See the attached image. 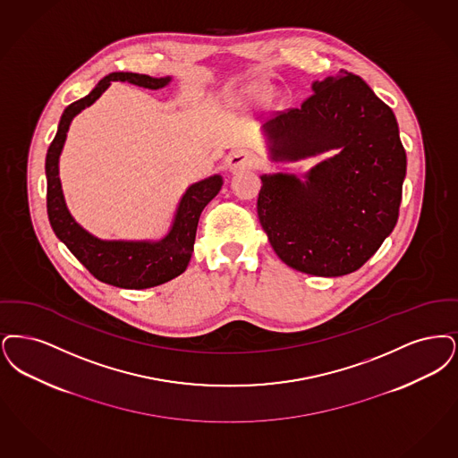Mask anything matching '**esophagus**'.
Listing matches in <instances>:
<instances>
[{
    "instance_id": "esophagus-1",
    "label": "esophagus",
    "mask_w": 458,
    "mask_h": 458,
    "mask_svg": "<svg viewBox=\"0 0 458 458\" xmlns=\"http://www.w3.org/2000/svg\"><path fill=\"white\" fill-rule=\"evenodd\" d=\"M227 165L231 171H238V169H250L257 165V157L253 152L246 150V148H239L234 150L229 157H227Z\"/></svg>"
}]
</instances>
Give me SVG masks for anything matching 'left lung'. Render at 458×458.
I'll use <instances>...</instances> for the list:
<instances>
[{
    "instance_id": "8db88e82",
    "label": "left lung",
    "mask_w": 458,
    "mask_h": 458,
    "mask_svg": "<svg viewBox=\"0 0 458 458\" xmlns=\"http://www.w3.org/2000/svg\"><path fill=\"white\" fill-rule=\"evenodd\" d=\"M311 89L301 107L263 124L270 157L298 162L338 152L302 179L285 173L259 176L257 208L285 265L340 277L360 268L394 231L407 157L394 111L360 77L340 70Z\"/></svg>"
}]
</instances>
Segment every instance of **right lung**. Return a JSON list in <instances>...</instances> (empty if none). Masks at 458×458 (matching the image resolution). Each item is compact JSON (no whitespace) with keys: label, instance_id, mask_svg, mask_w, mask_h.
<instances>
[{"label":"right lung","instance_id":"obj_1","mask_svg":"<svg viewBox=\"0 0 458 458\" xmlns=\"http://www.w3.org/2000/svg\"><path fill=\"white\" fill-rule=\"evenodd\" d=\"M111 81H128L143 89L157 90L165 87L171 77L154 79L148 75L114 72L100 80L83 99L70 104L61 116L56 137L46 156L47 178V217L61 242L96 279L123 289H148L181 276L193 253L201 210L222 188V176L214 174L188 186L181 197L169 233L157 241H109L96 238L80 225L70 214L63 197L60 181V156L68 128L73 118L92 106Z\"/></svg>","mask_w":458,"mask_h":458}]
</instances>
